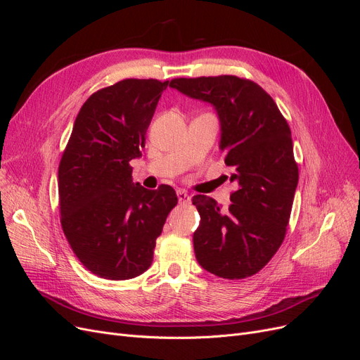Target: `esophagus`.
Returning <instances> with one entry per match:
<instances>
[{"instance_id": "34e87169", "label": "esophagus", "mask_w": 360, "mask_h": 360, "mask_svg": "<svg viewBox=\"0 0 360 360\" xmlns=\"http://www.w3.org/2000/svg\"><path fill=\"white\" fill-rule=\"evenodd\" d=\"M177 198H179V202L183 205L191 204V195L186 191H177Z\"/></svg>"}]
</instances>
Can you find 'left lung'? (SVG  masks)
Segmentation results:
<instances>
[{"mask_svg":"<svg viewBox=\"0 0 360 360\" xmlns=\"http://www.w3.org/2000/svg\"><path fill=\"white\" fill-rule=\"evenodd\" d=\"M169 86L212 103L221 120V150L233 168L231 204L195 195L201 222L193 233L202 269L225 279H245L263 269L287 233L299 167L291 130L270 94L234 75L174 78Z\"/></svg>","mask_w":360,"mask_h":360,"instance_id":"8db88e82","label":"left lung"}]
</instances>
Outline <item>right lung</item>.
<instances>
[{
    "label": "right lung",
    "mask_w": 360,
    "mask_h": 360,
    "mask_svg": "<svg viewBox=\"0 0 360 360\" xmlns=\"http://www.w3.org/2000/svg\"><path fill=\"white\" fill-rule=\"evenodd\" d=\"M169 81L123 79L82 105L58 167L60 221L68 242L91 274L124 281L153 263L156 238L177 195L168 184L148 191L132 181L130 160Z\"/></svg>",
    "instance_id": "1"
}]
</instances>
